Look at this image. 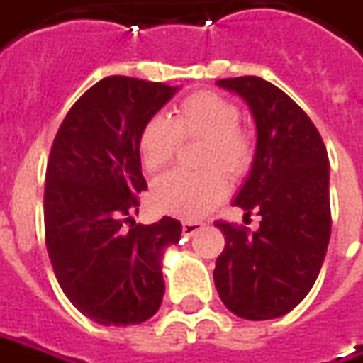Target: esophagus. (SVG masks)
Masks as SVG:
<instances>
[{"label":"esophagus","mask_w":363,"mask_h":363,"mask_svg":"<svg viewBox=\"0 0 363 363\" xmlns=\"http://www.w3.org/2000/svg\"><path fill=\"white\" fill-rule=\"evenodd\" d=\"M201 228H203L201 221H182V231H184V235H193V233H197Z\"/></svg>","instance_id":"obj_1"}]
</instances>
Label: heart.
<instances>
[{"mask_svg": "<svg viewBox=\"0 0 363 363\" xmlns=\"http://www.w3.org/2000/svg\"><path fill=\"white\" fill-rule=\"evenodd\" d=\"M203 140L199 156L203 172H170L152 186V203L160 213L201 219L228 195L229 179L240 181L256 162V135L240 123V107L215 91L184 97L170 113L150 118L138 134V156L144 170L160 172L170 164L181 142ZM223 169V173L220 170Z\"/></svg>", "mask_w": 363, "mask_h": 363, "instance_id": "1", "label": "heart"}]
</instances>
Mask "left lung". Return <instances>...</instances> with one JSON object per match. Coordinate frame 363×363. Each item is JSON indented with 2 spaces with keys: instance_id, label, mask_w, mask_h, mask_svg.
<instances>
[{
  "instance_id": "left-lung-1",
  "label": "left lung",
  "mask_w": 363,
  "mask_h": 363,
  "mask_svg": "<svg viewBox=\"0 0 363 363\" xmlns=\"http://www.w3.org/2000/svg\"><path fill=\"white\" fill-rule=\"evenodd\" d=\"M256 119L258 146L250 179L233 205L262 217L260 229L215 221L225 247L213 280L238 317L286 315L313 289L331 235L329 158L315 123L280 89L260 77L221 79Z\"/></svg>"
}]
</instances>
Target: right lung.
<instances>
[{"label": "right lung", "instance_id": "add662e5", "mask_svg": "<svg viewBox=\"0 0 363 363\" xmlns=\"http://www.w3.org/2000/svg\"><path fill=\"white\" fill-rule=\"evenodd\" d=\"M177 89L105 77L72 105L56 132L44 186V238L56 280L85 317L138 325L160 308V258L182 225L135 223L148 189L138 156L142 125Z\"/></svg>", "mask_w": 363, "mask_h": 363}]
</instances>
